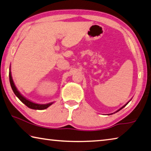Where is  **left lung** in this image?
<instances>
[{"label":"left lung","mask_w":151,"mask_h":151,"mask_svg":"<svg viewBox=\"0 0 151 151\" xmlns=\"http://www.w3.org/2000/svg\"><path fill=\"white\" fill-rule=\"evenodd\" d=\"M129 103V102H128V103H127L126 104H124V105L123 106H122V107H121V109H119V110H118V111H116V112H118V111H120V110H121V109H122V108H124V107L125 106H126V105H127V104L128 103Z\"/></svg>","instance_id":"obj_1"}]
</instances>
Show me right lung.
I'll use <instances>...</instances> for the list:
<instances>
[{
  "instance_id": "obj_1",
  "label": "right lung",
  "mask_w": 151,
  "mask_h": 151,
  "mask_svg": "<svg viewBox=\"0 0 151 151\" xmlns=\"http://www.w3.org/2000/svg\"><path fill=\"white\" fill-rule=\"evenodd\" d=\"M9 81H10V83H11V88L13 91L14 93L15 94L18 98L19 99V100L22 102V103H24L25 105L27 106L29 108L32 109H35V110H44L47 109L48 106H50L51 104L53 103H50L48 104H37L35 103H33V102L29 101V99H27L25 98L24 96L22 95L20 93V92L17 90V88L15 86L13 80H12V75H11V68H10V71H9Z\"/></svg>"
}]
</instances>
